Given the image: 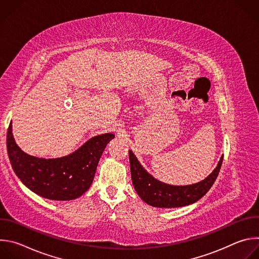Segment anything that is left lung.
Masks as SVG:
<instances>
[{
	"label": "left lung",
	"mask_w": 259,
	"mask_h": 259,
	"mask_svg": "<svg viewBox=\"0 0 259 259\" xmlns=\"http://www.w3.org/2000/svg\"><path fill=\"white\" fill-rule=\"evenodd\" d=\"M224 155L215 169L203 180L188 186H173L162 182L147 172L129 151L131 179L138 196L146 204L158 208H177L196 203L211 189L218 176Z\"/></svg>",
	"instance_id": "8db88e82"
}]
</instances>
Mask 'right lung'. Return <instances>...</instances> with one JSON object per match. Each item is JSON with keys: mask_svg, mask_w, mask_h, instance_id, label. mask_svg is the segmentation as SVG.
Here are the masks:
<instances>
[{"mask_svg": "<svg viewBox=\"0 0 259 259\" xmlns=\"http://www.w3.org/2000/svg\"><path fill=\"white\" fill-rule=\"evenodd\" d=\"M113 138V133L96 135L67 156L38 158L24 153L16 144L11 122L7 133V151L14 172L26 188L49 200L69 201L89 190L99 159Z\"/></svg>", "mask_w": 259, "mask_h": 259, "instance_id": "1", "label": "right lung"}]
</instances>
